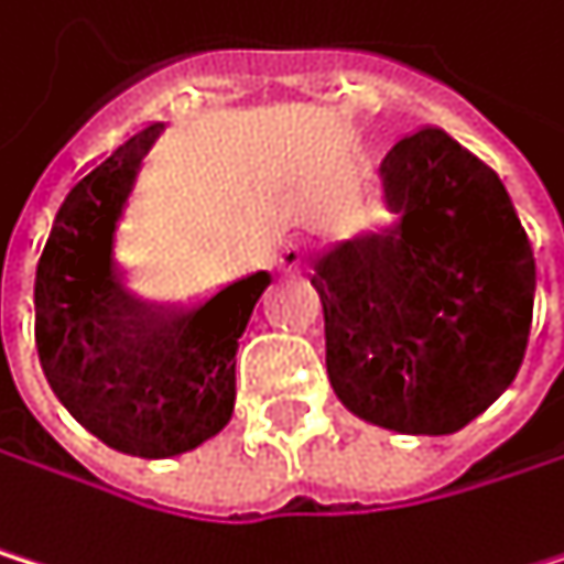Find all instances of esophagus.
Returning <instances> with one entry per match:
<instances>
[{
  "label": "esophagus",
  "mask_w": 564,
  "mask_h": 564,
  "mask_svg": "<svg viewBox=\"0 0 564 564\" xmlns=\"http://www.w3.org/2000/svg\"><path fill=\"white\" fill-rule=\"evenodd\" d=\"M273 263H276V270H284V273H297L304 267V247L297 240H284L273 253Z\"/></svg>",
  "instance_id": "34e87169"
}]
</instances>
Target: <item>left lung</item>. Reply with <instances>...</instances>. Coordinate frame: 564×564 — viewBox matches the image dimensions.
Wrapping results in <instances>:
<instances>
[{
	"label": "left lung",
	"mask_w": 564,
	"mask_h": 564,
	"mask_svg": "<svg viewBox=\"0 0 564 564\" xmlns=\"http://www.w3.org/2000/svg\"><path fill=\"white\" fill-rule=\"evenodd\" d=\"M394 220L314 257L327 378L347 411L401 434H452L518 375L535 253L498 173L424 127L381 163Z\"/></svg>",
	"instance_id": "8db88e82"
}]
</instances>
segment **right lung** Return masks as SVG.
<instances>
[{
	"label": "right lung",
	"mask_w": 564,
	"mask_h": 564,
	"mask_svg": "<svg viewBox=\"0 0 564 564\" xmlns=\"http://www.w3.org/2000/svg\"><path fill=\"white\" fill-rule=\"evenodd\" d=\"M160 123L79 173L39 243L32 280L39 365L63 408L137 458L199 448L234 417L237 347L270 284L257 270L193 304L143 301L112 247Z\"/></svg>",
	"instance_id": "add662e5"
}]
</instances>
